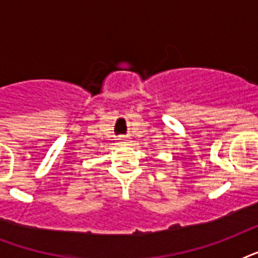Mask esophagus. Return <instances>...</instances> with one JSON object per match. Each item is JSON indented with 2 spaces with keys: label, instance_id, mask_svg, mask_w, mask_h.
Here are the masks:
<instances>
[{
  "label": "esophagus",
  "instance_id": "esophagus-1",
  "mask_svg": "<svg viewBox=\"0 0 258 258\" xmlns=\"http://www.w3.org/2000/svg\"><path fill=\"white\" fill-rule=\"evenodd\" d=\"M117 141H119V143H128V141H130V138H125V137H120V138H119V139H117Z\"/></svg>",
  "mask_w": 258,
  "mask_h": 258
}]
</instances>
